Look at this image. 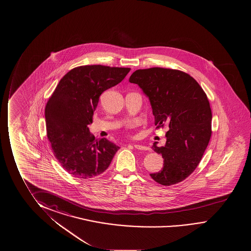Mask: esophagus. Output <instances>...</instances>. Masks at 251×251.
Here are the masks:
<instances>
[{
  "label": "esophagus",
  "mask_w": 251,
  "mask_h": 251,
  "mask_svg": "<svg viewBox=\"0 0 251 251\" xmlns=\"http://www.w3.org/2000/svg\"><path fill=\"white\" fill-rule=\"evenodd\" d=\"M134 146L135 148H136V149H138V150H140V151H147V150H149V148H148V147H146V146H142V145H137V144H136V145H134Z\"/></svg>",
  "instance_id": "esophagus-1"
}]
</instances>
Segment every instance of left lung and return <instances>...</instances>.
Returning <instances> with one entry per match:
<instances>
[{
	"instance_id": "1",
	"label": "left lung",
	"mask_w": 251,
	"mask_h": 251,
	"mask_svg": "<svg viewBox=\"0 0 251 251\" xmlns=\"http://www.w3.org/2000/svg\"><path fill=\"white\" fill-rule=\"evenodd\" d=\"M129 81L148 96L157 129L168 126L165 146H152L164 158L160 172L150 176L170 186L182 182L198 167L211 137L212 113L204 91L191 75L176 69H139Z\"/></svg>"
}]
</instances>
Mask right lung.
<instances>
[{
  "instance_id": "1",
  "label": "right lung",
  "mask_w": 251,
  "mask_h": 251,
  "mask_svg": "<svg viewBox=\"0 0 251 251\" xmlns=\"http://www.w3.org/2000/svg\"><path fill=\"white\" fill-rule=\"evenodd\" d=\"M131 68L86 65L73 68L57 85L45 108L46 127L52 153L64 170L88 179L108 168L120 149L95 139L88 125L103 92L116 86Z\"/></svg>"
}]
</instances>
